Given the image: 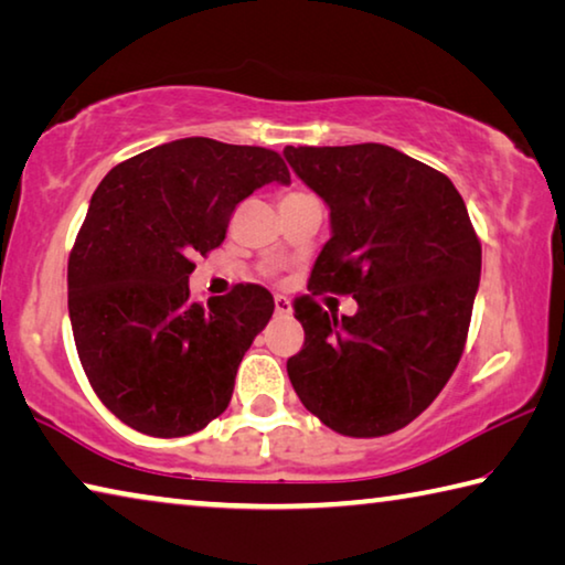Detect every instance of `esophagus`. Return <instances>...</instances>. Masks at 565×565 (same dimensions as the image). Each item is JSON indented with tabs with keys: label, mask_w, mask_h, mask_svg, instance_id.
Segmentation results:
<instances>
[{
	"label": "esophagus",
	"mask_w": 565,
	"mask_h": 565,
	"mask_svg": "<svg viewBox=\"0 0 565 565\" xmlns=\"http://www.w3.org/2000/svg\"><path fill=\"white\" fill-rule=\"evenodd\" d=\"M274 313H276V317H281V319L291 317V301L284 299V296H276V299H274Z\"/></svg>",
	"instance_id": "34e87169"
}]
</instances>
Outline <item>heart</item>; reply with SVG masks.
I'll return each instance as SVG.
<instances>
[{"label": "heart", "instance_id": "1", "mask_svg": "<svg viewBox=\"0 0 565 565\" xmlns=\"http://www.w3.org/2000/svg\"><path fill=\"white\" fill-rule=\"evenodd\" d=\"M291 196H303V191H289L284 199H291Z\"/></svg>", "mask_w": 565, "mask_h": 565}]
</instances>
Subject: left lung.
I'll use <instances>...</instances> for the list:
<instances>
[{
    "instance_id": "left-lung-1",
    "label": "left lung",
    "mask_w": 565,
    "mask_h": 565,
    "mask_svg": "<svg viewBox=\"0 0 565 565\" xmlns=\"http://www.w3.org/2000/svg\"><path fill=\"white\" fill-rule=\"evenodd\" d=\"M331 212L311 295L351 292L339 320L294 301L301 351L286 361L301 404L337 434H394L431 406L463 353L481 242L451 179L384 145L286 147Z\"/></svg>"
}]
</instances>
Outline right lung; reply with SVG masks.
I'll use <instances>...</instances> for the list:
<instances>
[{"label": "right lung", "instance_id": "obj_1", "mask_svg": "<svg viewBox=\"0 0 565 565\" xmlns=\"http://www.w3.org/2000/svg\"><path fill=\"white\" fill-rule=\"evenodd\" d=\"M269 181H291L276 151L189 137L121 161L94 191L70 254V319L94 394L137 431L189 436L232 401L274 296L236 284L196 303L189 274Z\"/></svg>", "mask_w": 565, "mask_h": 565}]
</instances>
